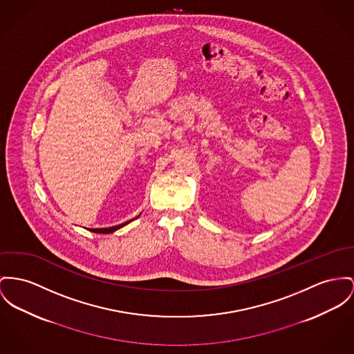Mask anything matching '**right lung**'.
I'll return each mask as SVG.
<instances>
[{"instance_id":"1","label":"right lung","mask_w":354,"mask_h":354,"mask_svg":"<svg viewBox=\"0 0 354 354\" xmlns=\"http://www.w3.org/2000/svg\"><path fill=\"white\" fill-rule=\"evenodd\" d=\"M138 217H140V216H137L136 218H138ZM136 218H133V220H136ZM133 220H129V221H126V223H123V224H119V225H114V227H110V228H90L88 231H91V232H95V234H113V232L118 231L119 228H122V227L127 225L129 223H131Z\"/></svg>"}]
</instances>
